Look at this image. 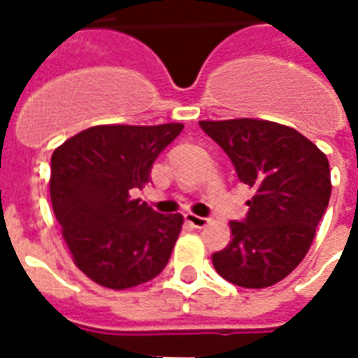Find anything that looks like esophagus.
Returning a JSON list of instances; mask_svg holds the SVG:
<instances>
[{"label": "esophagus", "instance_id": "esophagus-1", "mask_svg": "<svg viewBox=\"0 0 358 358\" xmlns=\"http://www.w3.org/2000/svg\"><path fill=\"white\" fill-rule=\"evenodd\" d=\"M186 220L189 222V224L194 226V228H205V226L209 224V218L197 217V215H192V213H187Z\"/></svg>", "mask_w": 358, "mask_h": 358}]
</instances>
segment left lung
Listing matches in <instances>:
<instances>
[{"mask_svg":"<svg viewBox=\"0 0 358 358\" xmlns=\"http://www.w3.org/2000/svg\"><path fill=\"white\" fill-rule=\"evenodd\" d=\"M253 187L248 217L230 222L232 241L213 255L220 276L241 287H268L305 259L331 194L330 163L289 126L257 120H201Z\"/></svg>","mask_w":358,"mask_h":358,"instance_id":"8db88e82","label":"left lung"}]
</instances>
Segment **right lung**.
I'll use <instances>...</instances> for the list:
<instances>
[{"mask_svg": "<svg viewBox=\"0 0 358 358\" xmlns=\"http://www.w3.org/2000/svg\"><path fill=\"white\" fill-rule=\"evenodd\" d=\"M184 124L92 126L51 155L50 194L74 264L95 284L126 289L166 266L184 224L159 215L136 189L151 180L159 153Z\"/></svg>", "mask_w": 358, "mask_h": 358, "instance_id": "obj_1", "label": "right lung"}]
</instances>
